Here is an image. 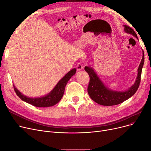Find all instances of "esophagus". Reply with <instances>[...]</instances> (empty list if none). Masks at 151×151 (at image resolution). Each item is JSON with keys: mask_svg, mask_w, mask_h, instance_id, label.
<instances>
[{"mask_svg": "<svg viewBox=\"0 0 151 151\" xmlns=\"http://www.w3.org/2000/svg\"><path fill=\"white\" fill-rule=\"evenodd\" d=\"M76 68H77V70H78V71L82 70L83 68V65L82 63H80V62L78 63L76 65Z\"/></svg>", "mask_w": 151, "mask_h": 151, "instance_id": "1", "label": "esophagus"}]
</instances>
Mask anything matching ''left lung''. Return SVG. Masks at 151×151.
Wrapping results in <instances>:
<instances>
[{"instance_id": "left-lung-1", "label": "left lung", "mask_w": 151, "mask_h": 151, "mask_svg": "<svg viewBox=\"0 0 151 151\" xmlns=\"http://www.w3.org/2000/svg\"><path fill=\"white\" fill-rule=\"evenodd\" d=\"M124 31L126 33L132 34L137 38V35L133 29H132L128 25H124ZM144 63V55L143 51L141 62L138 68V73L136 82L133 86L125 92L113 91L108 88L100 81L93 69L86 66L85 67V70L88 74L90 77V81L87 88L90 97L96 103L104 106L116 105L123 103L124 101L129 99L131 96L133 95L138 89L141 82V72Z\"/></svg>"}]
</instances>
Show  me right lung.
<instances>
[{
	"mask_svg": "<svg viewBox=\"0 0 151 151\" xmlns=\"http://www.w3.org/2000/svg\"><path fill=\"white\" fill-rule=\"evenodd\" d=\"M76 69L74 68L70 70L68 74H66L64 77L59 81L55 87L52 91L47 95L40 98H29L27 96L22 95L14 86V90L19 98L22 100L26 101L27 103L31 104L37 107H48L56 105L62 99L65 87L68 82L70 77L76 74Z\"/></svg>",
	"mask_w": 151,
	"mask_h": 151,
	"instance_id": "right-lung-1",
	"label": "right lung"
}]
</instances>
